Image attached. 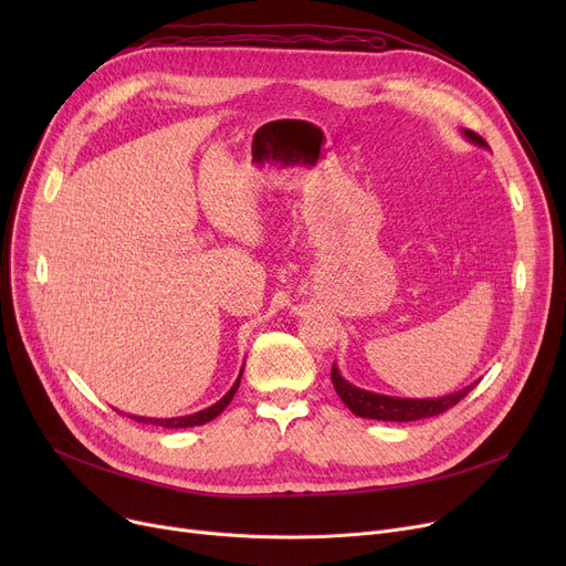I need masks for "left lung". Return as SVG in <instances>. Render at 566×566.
Here are the masks:
<instances>
[{
    "label": "left lung",
    "instance_id": "1",
    "mask_svg": "<svg viewBox=\"0 0 566 566\" xmlns=\"http://www.w3.org/2000/svg\"><path fill=\"white\" fill-rule=\"evenodd\" d=\"M463 135L478 146H489L478 133L463 130ZM333 385L339 395V399L348 406L350 412L358 415V418H369V420H382V422H415V420H424L433 418V415H440L444 410H450L457 406L478 382H470L468 388L454 392V395H444L438 399H401V397H388V395H376L367 392L363 388H355L348 380L342 378L339 369L333 365L331 371Z\"/></svg>",
    "mask_w": 566,
    "mask_h": 566
}]
</instances>
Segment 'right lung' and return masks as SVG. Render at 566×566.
<instances>
[{"instance_id":"1","label":"right lung","mask_w":566,"mask_h":566,"mask_svg":"<svg viewBox=\"0 0 566 566\" xmlns=\"http://www.w3.org/2000/svg\"><path fill=\"white\" fill-rule=\"evenodd\" d=\"M241 376H243V369H241V374H238V378H235V382L231 385V390L218 401V403H213L211 408H203V410H199V412H195V415H186V418H169V420H156V418H137V415H133V420H137V422H144V424H156V427H165V429H186V427H201V424H206V422H211V420H216L218 415L229 406V401L233 399V395H235V390H238V385H241ZM130 418V415H128Z\"/></svg>"}]
</instances>
